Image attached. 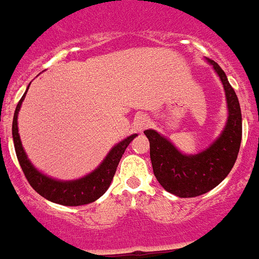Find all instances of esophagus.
<instances>
[{
  "instance_id": "esophagus-1",
  "label": "esophagus",
  "mask_w": 259,
  "mask_h": 259,
  "mask_svg": "<svg viewBox=\"0 0 259 259\" xmlns=\"http://www.w3.org/2000/svg\"><path fill=\"white\" fill-rule=\"evenodd\" d=\"M150 123H151V121H150L149 116H147V114H143V113H140V114H137L136 118H134L133 127L136 132L142 133L143 130L146 129V127H149Z\"/></svg>"
}]
</instances>
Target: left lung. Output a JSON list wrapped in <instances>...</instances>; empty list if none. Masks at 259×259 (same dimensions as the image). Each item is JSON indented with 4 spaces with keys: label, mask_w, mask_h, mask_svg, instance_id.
Wrapping results in <instances>:
<instances>
[{
    "label": "left lung",
    "mask_w": 259,
    "mask_h": 259,
    "mask_svg": "<svg viewBox=\"0 0 259 259\" xmlns=\"http://www.w3.org/2000/svg\"><path fill=\"white\" fill-rule=\"evenodd\" d=\"M207 60L223 82L229 112L220 137L201 153L186 155L155 130H145L156 180L167 192L179 197H196L213 190L228 177L240 151L242 138L240 103L221 67L213 60Z\"/></svg>",
    "instance_id": "1"
}]
</instances>
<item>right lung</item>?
<instances>
[{
  "instance_id": "right-lung-1",
  "label": "right lung",
  "mask_w": 259,
  "mask_h": 259,
  "mask_svg": "<svg viewBox=\"0 0 259 259\" xmlns=\"http://www.w3.org/2000/svg\"><path fill=\"white\" fill-rule=\"evenodd\" d=\"M29 87H27V89H29ZM27 89H26L25 95L22 96V99L19 100L18 105L15 108L12 129L15 154H17V158H18V162L21 164L23 174H25L26 179L40 196L50 200L52 203L68 205V207H77V205L93 203L100 196H103L105 191L109 188L113 177L116 174L117 166L122 158V154L125 153L129 143L136 138L137 134L127 137L119 143H117L116 146L110 150L109 154L106 155L103 163L97 167L96 170L88 174L87 177L77 180H68V182L52 179L45 174L39 172L35 167L32 166L31 162L27 159V155H26L21 138H19L17 118H18V112L21 109L26 93H27Z\"/></svg>"
}]
</instances>
